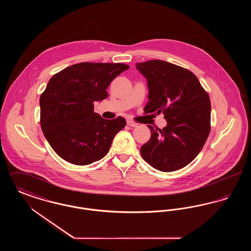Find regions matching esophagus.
I'll return each instance as SVG.
<instances>
[{"mask_svg":"<svg viewBox=\"0 0 251 251\" xmlns=\"http://www.w3.org/2000/svg\"><path fill=\"white\" fill-rule=\"evenodd\" d=\"M127 124L130 126V127H137V123L132 121V120H128L127 121Z\"/></svg>","mask_w":251,"mask_h":251,"instance_id":"1","label":"esophagus"}]
</instances>
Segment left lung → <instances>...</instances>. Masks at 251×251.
<instances>
[{
  "label": "left lung",
  "instance_id": "left-lung-1",
  "mask_svg": "<svg viewBox=\"0 0 251 251\" xmlns=\"http://www.w3.org/2000/svg\"><path fill=\"white\" fill-rule=\"evenodd\" d=\"M148 81L145 114L165 115L162 130L148 125L151 136L141 147L144 160L157 170L186 167L202 150L211 131V101L193 72L162 60L136 63Z\"/></svg>",
  "mask_w": 251,
  "mask_h": 251
}]
</instances>
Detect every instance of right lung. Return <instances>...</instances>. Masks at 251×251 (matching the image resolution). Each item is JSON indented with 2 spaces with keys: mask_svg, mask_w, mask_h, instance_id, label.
Returning <instances> with one entry per match:
<instances>
[{
  "mask_svg": "<svg viewBox=\"0 0 251 251\" xmlns=\"http://www.w3.org/2000/svg\"><path fill=\"white\" fill-rule=\"evenodd\" d=\"M129 66L121 63L72 65L54 74L40 96V126L52 150L65 161L86 166L106 155L122 117L104 120L94 102L107 98L110 83Z\"/></svg>",
  "mask_w": 251,
  "mask_h": 251,
  "instance_id": "obj_1",
  "label": "right lung"
}]
</instances>
